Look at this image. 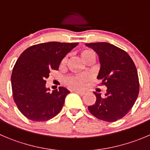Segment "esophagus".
I'll use <instances>...</instances> for the list:
<instances>
[{
	"instance_id": "esophagus-1",
	"label": "esophagus",
	"mask_w": 150,
	"mask_h": 150,
	"mask_svg": "<svg viewBox=\"0 0 150 150\" xmlns=\"http://www.w3.org/2000/svg\"><path fill=\"white\" fill-rule=\"evenodd\" d=\"M75 92H76L77 94L80 95V96H83L85 94V92H83V91H80V90H75Z\"/></svg>"
}]
</instances>
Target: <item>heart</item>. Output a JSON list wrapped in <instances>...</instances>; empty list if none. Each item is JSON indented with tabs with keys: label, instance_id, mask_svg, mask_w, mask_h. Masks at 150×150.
<instances>
[{
	"label": "heart",
	"instance_id": "heart-1",
	"mask_svg": "<svg viewBox=\"0 0 150 150\" xmlns=\"http://www.w3.org/2000/svg\"><path fill=\"white\" fill-rule=\"evenodd\" d=\"M80 55L81 57L82 60L85 62L88 58L92 57V56H95V54L93 52L90 51V50H83V51L80 53ZM66 62H67V58L64 59V61H62L63 65L65 64ZM86 81H87V78L84 75L70 76L67 79V83L68 84V86H70L71 88H74V89L81 88Z\"/></svg>",
	"mask_w": 150,
	"mask_h": 150
}]
</instances>
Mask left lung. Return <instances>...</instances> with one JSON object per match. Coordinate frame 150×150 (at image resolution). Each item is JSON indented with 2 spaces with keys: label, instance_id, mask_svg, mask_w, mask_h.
<instances>
[{
  "label": "left lung",
  "instance_id": "1",
  "mask_svg": "<svg viewBox=\"0 0 150 150\" xmlns=\"http://www.w3.org/2000/svg\"><path fill=\"white\" fill-rule=\"evenodd\" d=\"M99 57L100 68L97 78L107 86L105 97L94 92L96 103L88 107L100 120L114 122L122 118L133 107L139 92L138 71L124 50L106 42L86 43Z\"/></svg>",
  "mask_w": 150,
  "mask_h": 150
}]
</instances>
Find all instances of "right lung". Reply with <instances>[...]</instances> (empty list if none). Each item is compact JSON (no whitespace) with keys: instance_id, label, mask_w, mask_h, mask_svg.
<instances>
[{"instance_id":"right-lung-1","label":"right lung","mask_w":150,"mask_h":150,"mask_svg":"<svg viewBox=\"0 0 150 150\" xmlns=\"http://www.w3.org/2000/svg\"><path fill=\"white\" fill-rule=\"evenodd\" d=\"M78 43L48 42L29 47L17 60L11 83L18 110L29 120L45 121L58 114L69 91L60 86L50 92L46 79L58 70L64 58Z\"/></svg>"}]
</instances>
